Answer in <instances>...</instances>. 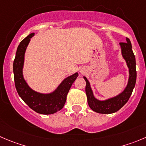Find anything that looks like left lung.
Returning <instances> with one entry per match:
<instances>
[{
	"label": "left lung",
	"mask_w": 146,
	"mask_h": 146,
	"mask_svg": "<svg viewBox=\"0 0 146 146\" xmlns=\"http://www.w3.org/2000/svg\"><path fill=\"white\" fill-rule=\"evenodd\" d=\"M121 53L127 63L129 69V78L128 84L123 91L115 97L107 100H100L96 98L93 95L90 84L86 77L84 78L86 82V93L87 96L88 103L93 111L98 113L110 114L117 112L128 102L132 94L133 90L136 82V68H135V58L132 50V45L129 38H126V43H120Z\"/></svg>",
	"instance_id": "1"
}]
</instances>
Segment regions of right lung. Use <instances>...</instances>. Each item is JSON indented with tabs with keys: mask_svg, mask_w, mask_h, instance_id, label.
<instances>
[{
	"mask_svg": "<svg viewBox=\"0 0 146 146\" xmlns=\"http://www.w3.org/2000/svg\"><path fill=\"white\" fill-rule=\"evenodd\" d=\"M34 33L28 35L20 43L13 61V73L15 86L17 92L22 100L38 113L49 115L61 110L66 101L67 94L73 82L78 76L76 73L68 76L61 82L57 88L50 93H40L31 89L26 83L23 75L24 57L31 38Z\"/></svg>",
	"mask_w": 146,
	"mask_h": 146,
	"instance_id": "right-lung-1",
	"label": "right lung"
}]
</instances>
